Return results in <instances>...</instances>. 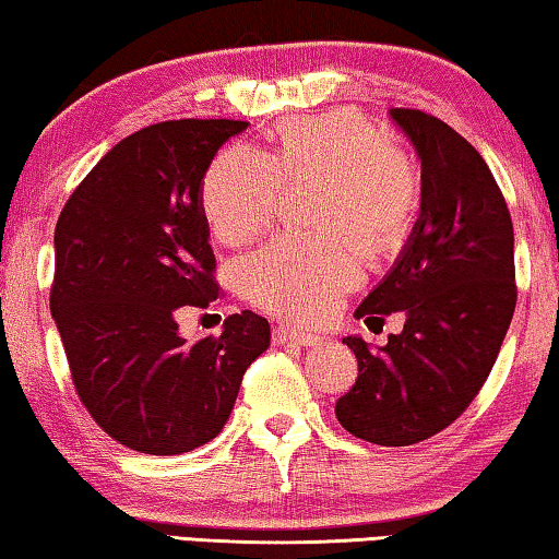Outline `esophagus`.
<instances>
[{
	"mask_svg": "<svg viewBox=\"0 0 559 559\" xmlns=\"http://www.w3.org/2000/svg\"><path fill=\"white\" fill-rule=\"evenodd\" d=\"M274 342L277 345H285V342H295V345H302V347H317L322 345V337L320 334H312V332H299V330H289V328H274Z\"/></svg>",
	"mask_w": 559,
	"mask_h": 559,
	"instance_id": "34e87169",
	"label": "esophagus"
}]
</instances>
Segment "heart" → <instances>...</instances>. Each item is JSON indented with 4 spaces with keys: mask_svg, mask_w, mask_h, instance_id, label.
Returning <instances> with one entry per match:
<instances>
[{
    "mask_svg": "<svg viewBox=\"0 0 559 559\" xmlns=\"http://www.w3.org/2000/svg\"><path fill=\"white\" fill-rule=\"evenodd\" d=\"M305 179L320 182V222L334 229L272 239L242 262V287L272 314L314 322L362 280L352 235L369 250L405 237L419 207V175L367 119L328 111L282 122L270 154L242 144L222 152L204 177L202 210L222 242H247L272 225L285 182Z\"/></svg>",
    "mask_w": 559,
    "mask_h": 559,
    "instance_id": "b5f03b06",
    "label": "heart"
}]
</instances>
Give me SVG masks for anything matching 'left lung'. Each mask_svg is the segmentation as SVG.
<instances>
[{
    "label": "left lung",
    "instance_id": "obj_1",
    "mask_svg": "<svg viewBox=\"0 0 559 559\" xmlns=\"http://www.w3.org/2000/svg\"><path fill=\"white\" fill-rule=\"evenodd\" d=\"M423 159L419 219L355 317L405 312V330L357 357V382L334 405L349 435L407 448L450 427L483 390L510 330L514 231L487 162L450 124L419 109H390Z\"/></svg>",
    "mask_w": 559,
    "mask_h": 559
}]
</instances>
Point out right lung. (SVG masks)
Segmentation results:
<instances>
[{
  "label": "right lung",
  "instance_id": "1",
  "mask_svg": "<svg viewBox=\"0 0 559 559\" xmlns=\"http://www.w3.org/2000/svg\"><path fill=\"white\" fill-rule=\"evenodd\" d=\"M235 119H169L124 136L67 200L55 229L49 309L94 423L124 448L182 454L222 432L242 377L270 347L245 309L219 337L187 342L177 314L210 307L202 185Z\"/></svg>",
  "mask_w": 559,
  "mask_h": 559
}]
</instances>
